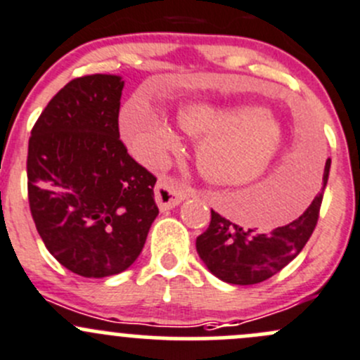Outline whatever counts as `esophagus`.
Returning <instances> with one entry per match:
<instances>
[{
  "instance_id": "esophagus-1",
  "label": "esophagus",
  "mask_w": 360,
  "mask_h": 360,
  "mask_svg": "<svg viewBox=\"0 0 360 360\" xmlns=\"http://www.w3.org/2000/svg\"><path fill=\"white\" fill-rule=\"evenodd\" d=\"M190 191H184L170 179H160L155 186V200H157L160 210H169L179 205L186 197H190Z\"/></svg>"
}]
</instances>
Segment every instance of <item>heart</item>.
<instances>
[{"mask_svg": "<svg viewBox=\"0 0 360 360\" xmlns=\"http://www.w3.org/2000/svg\"><path fill=\"white\" fill-rule=\"evenodd\" d=\"M184 132L200 137L198 169L221 184H240L259 176L282 144V125L271 112L252 103L188 101L177 111ZM120 130L130 151L148 165H163L179 146L165 116L144 96L123 106Z\"/></svg>", "mask_w": 360, "mask_h": 360, "instance_id": "obj_1", "label": "heart"}]
</instances>
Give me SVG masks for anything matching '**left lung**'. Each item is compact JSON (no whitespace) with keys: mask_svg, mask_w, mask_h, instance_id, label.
<instances>
[{"mask_svg":"<svg viewBox=\"0 0 360 360\" xmlns=\"http://www.w3.org/2000/svg\"><path fill=\"white\" fill-rule=\"evenodd\" d=\"M329 167L326 162L324 186L303 214L292 223L268 233L256 228H242L210 210V224L197 238V252L212 275L235 285H252L274 277L307 245L315 230L322 195L328 184Z\"/></svg>","mask_w":360,"mask_h":360,"instance_id":"obj_1","label":"left lung"}]
</instances>
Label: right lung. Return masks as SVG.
Here are the masks:
<instances>
[{"label":"right lung","instance_id":"right-lung-1","mask_svg":"<svg viewBox=\"0 0 360 360\" xmlns=\"http://www.w3.org/2000/svg\"><path fill=\"white\" fill-rule=\"evenodd\" d=\"M125 82L75 78L52 97L29 137V207L49 252L69 271H125L158 216L157 177L127 153L118 112Z\"/></svg>","mask_w":360,"mask_h":360}]
</instances>
